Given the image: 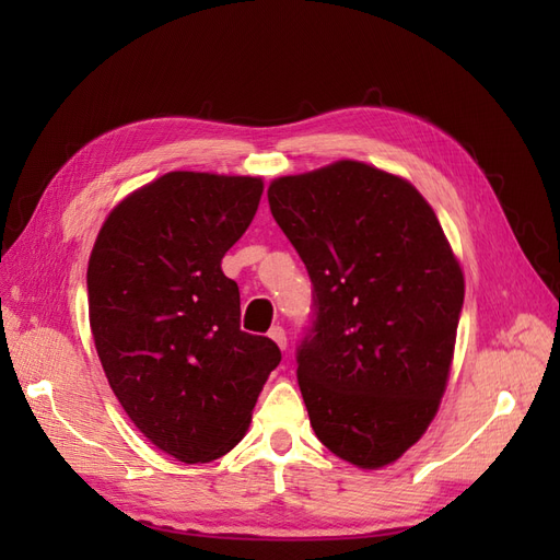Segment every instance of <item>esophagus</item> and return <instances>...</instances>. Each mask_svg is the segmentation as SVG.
Masks as SVG:
<instances>
[{
	"label": "esophagus",
	"instance_id": "esophagus-1",
	"mask_svg": "<svg viewBox=\"0 0 560 560\" xmlns=\"http://www.w3.org/2000/svg\"><path fill=\"white\" fill-rule=\"evenodd\" d=\"M268 336L273 338V341L278 343V348L280 350H287V331L280 327V325H276V327H270V331H268Z\"/></svg>",
	"mask_w": 560,
	"mask_h": 560
}]
</instances>
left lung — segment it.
Instances as JSON below:
<instances>
[{
    "mask_svg": "<svg viewBox=\"0 0 560 560\" xmlns=\"http://www.w3.org/2000/svg\"><path fill=\"white\" fill-rule=\"evenodd\" d=\"M268 206L313 282L296 378L317 439L362 469L395 463L432 422L465 280L413 186L338 161L268 186Z\"/></svg>",
    "mask_w": 560,
    "mask_h": 560,
    "instance_id": "8db88e82",
    "label": "left lung"
}]
</instances>
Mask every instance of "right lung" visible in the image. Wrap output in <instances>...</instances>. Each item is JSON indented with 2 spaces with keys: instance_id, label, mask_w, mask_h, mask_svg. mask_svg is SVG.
<instances>
[{
  "instance_id": "add662e5",
  "label": "right lung",
  "mask_w": 560,
  "mask_h": 560,
  "mask_svg": "<svg viewBox=\"0 0 560 560\" xmlns=\"http://www.w3.org/2000/svg\"><path fill=\"white\" fill-rule=\"evenodd\" d=\"M259 177L167 173L118 202L89 261L97 358L124 411L179 463H210L245 436L282 354L241 329L224 254L259 208Z\"/></svg>"
}]
</instances>
